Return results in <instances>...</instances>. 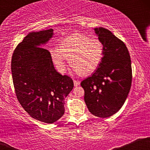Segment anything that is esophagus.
Returning a JSON list of instances; mask_svg holds the SVG:
<instances>
[{
  "instance_id": "esophagus-1",
  "label": "esophagus",
  "mask_w": 150,
  "mask_h": 150,
  "mask_svg": "<svg viewBox=\"0 0 150 150\" xmlns=\"http://www.w3.org/2000/svg\"><path fill=\"white\" fill-rule=\"evenodd\" d=\"M73 82H74V86H75V87H77V86H78L79 85H80V81L76 80H73Z\"/></svg>"
}]
</instances>
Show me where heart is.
<instances>
[{"instance_id":"1","label":"heart","mask_w":150,"mask_h":150,"mask_svg":"<svg viewBox=\"0 0 150 150\" xmlns=\"http://www.w3.org/2000/svg\"><path fill=\"white\" fill-rule=\"evenodd\" d=\"M104 54V46L100 39L80 34L65 38L58 49L51 51L52 61L60 73L66 70V59L70 66L81 75L94 73L101 65Z\"/></svg>"}]
</instances>
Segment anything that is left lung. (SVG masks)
Returning a JSON list of instances; mask_svg holds the SVG:
<instances>
[{
	"mask_svg": "<svg viewBox=\"0 0 150 150\" xmlns=\"http://www.w3.org/2000/svg\"><path fill=\"white\" fill-rule=\"evenodd\" d=\"M104 46L102 62L97 70L81 82L89 112L107 118L122 107L132 83L130 56L124 42L108 30L94 29Z\"/></svg>",
	"mask_w": 150,
	"mask_h": 150,
	"instance_id": "obj_1",
	"label": "left lung"
}]
</instances>
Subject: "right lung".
<instances>
[{
	"label": "right lung",
	"instance_id": "add662e5",
	"mask_svg": "<svg viewBox=\"0 0 150 150\" xmlns=\"http://www.w3.org/2000/svg\"><path fill=\"white\" fill-rule=\"evenodd\" d=\"M53 29L30 32L13 52L11 70L19 102L34 119L53 123L65 113L64 99L73 81L53 66L51 53L42 47L52 37Z\"/></svg>",
	"mask_w": 150,
	"mask_h": 150
}]
</instances>
